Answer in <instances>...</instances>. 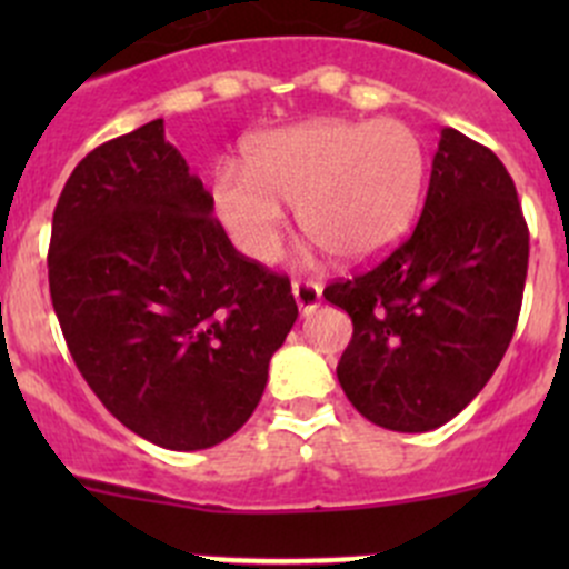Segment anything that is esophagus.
<instances>
[{
    "mask_svg": "<svg viewBox=\"0 0 569 569\" xmlns=\"http://www.w3.org/2000/svg\"><path fill=\"white\" fill-rule=\"evenodd\" d=\"M291 295H295L297 308H300L302 317L313 313L321 302V286L313 283V280H295L291 283Z\"/></svg>",
    "mask_w": 569,
    "mask_h": 569,
    "instance_id": "esophagus-1",
    "label": "esophagus"
}]
</instances>
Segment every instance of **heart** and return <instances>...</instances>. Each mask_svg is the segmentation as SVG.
Masks as SVG:
<instances>
[{"mask_svg":"<svg viewBox=\"0 0 569 569\" xmlns=\"http://www.w3.org/2000/svg\"><path fill=\"white\" fill-rule=\"evenodd\" d=\"M427 183V148L396 118H321L256 137L244 170L220 168L211 209L239 252L269 263L283 242L280 206L341 263L386 256L416 222Z\"/></svg>","mask_w":569,"mask_h":569,"instance_id":"heart-1","label":"heart"}]
</instances>
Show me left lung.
<instances>
[{"instance_id": "obj_1", "label": "left lung", "mask_w": 569, "mask_h": 569, "mask_svg": "<svg viewBox=\"0 0 569 569\" xmlns=\"http://www.w3.org/2000/svg\"><path fill=\"white\" fill-rule=\"evenodd\" d=\"M529 228L490 148L440 131L421 220L382 263L325 289L352 319L338 382L393 432H429L465 410L501 363L523 300Z\"/></svg>"}]
</instances>
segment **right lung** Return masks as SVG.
Here are the masks:
<instances>
[{
    "label": "right lung",
    "mask_w": 569,
    "mask_h": 569,
    "mask_svg": "<svg viewBox=\"0 0 569 569\" xmlns=\"http://www.w3.org/2000/svg\"><path fill=\"white\" fill-rule=\"evenodd\" d=\"M157 118L90 151L51 220L49 289L73 363L123 427L170 451L252 416L297 302L231 244Z\"/></svg>",
    "instance_id": "1"
}]
</instances>
